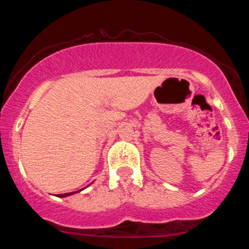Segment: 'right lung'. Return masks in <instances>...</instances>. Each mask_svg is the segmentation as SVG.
Returning <instances> with one entry per match:
<instances>
[{"mask_svg":"<svg viewBox=\"0 0 249 249\" xmlns=\"http://www.w3.org/2000/svg\"><path fill=\"white\" fill-rule=\"evenodd\" d=\"M83 190H84V188H83ZM82 190H79V191H76V192H71V193H64V194H57V196H59V198H64V196H71V194H75V193H77V192H81Z\"/></svg>","mask_w":249,"mask_h":249,"instance_id":"add662e5","label":"right lung"}]
</instances>
